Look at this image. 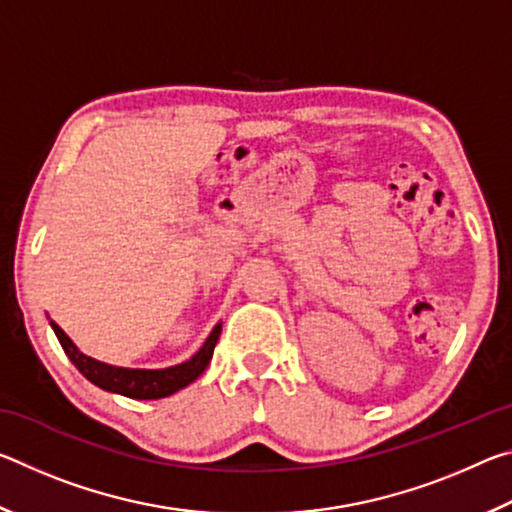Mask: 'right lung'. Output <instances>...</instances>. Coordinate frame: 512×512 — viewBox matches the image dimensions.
<instances>
[{
  "label": "right lung",
  "instance_id": "obj_1",
  "mask_svg": "<svg viewBox=\"0 0 512 512\" xmlns=\"http://www.w3.org/2000/svg\"><path fill=\"white\" fill-rule=\"evenodd\" d=\"M49 325L56 332L69 361L79 368V372L85 379H90L94 386L103 388V391L119 393L124 397H131V400H160V397L173 395L176 391H180V388L192 384L194 379L203 375L207 363H210L214 345L219 341V334H221V323H219L212 329L210 336H207L203 348L198 350L192 359L178 363V366L162 368V370H140V368L108 366V363L103 361L85 357V354L76 348L72 339H69L54 320H49Z\"/></svg>",
  "mask_w": 512,
  "mask_h": 512
}]
</instances>
